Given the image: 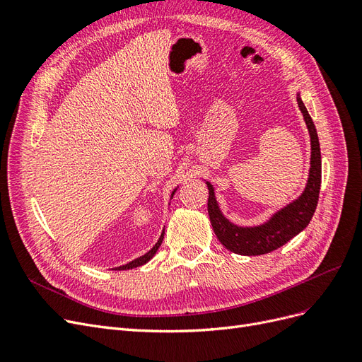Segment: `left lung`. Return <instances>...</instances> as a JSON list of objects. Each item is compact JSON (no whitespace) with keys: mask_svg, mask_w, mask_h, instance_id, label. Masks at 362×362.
I'll return each instance as SVG.
<instances>
[{"mask_svg":"<svg viewBox=\"0 0 362 362\" xmlns=\"http://www.w3.org/2000/svg\"><path fill=\"white\" fill-rule=\"evenodd\" d=\"M296 100H298L299 110L303 115L311 141L308 181H306L305 189L298 199L291 201L276 213H273L264 223L255 226H240L225 217L216 199L214 187L205 181L208 187V216H210L214 234L217 235L218 242L234 254L247 257L269 254V252L284 246L293 237L303 231L314 216L322 184L320 144L315 125L308 110H306L300 93H298Z\"/></svg>","mask_w":362,"mask_h":362,"instance_id":"obj_1","label":"left lung"}]
</instances>
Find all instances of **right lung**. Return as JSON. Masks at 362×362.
<instances>
[{
  "mask_svg": "<svg viewBox=\"0 0 362 362\" xmlns=\"http://www.w3.org/2000/svg\"><path fill=\"white\" fill-rule=\"evenodd\" d=\"M178 189V187H177ZM177 189H175L173 192H172V194H170V199L173 198V194H175V192H177ZM163 238H164V229H163V233H161V235H160V238H158V242L152 246L145 255H141V257H139V258H136V259H133V261H129V262H127V264H124V266H119V267H116V270H129V269H134V267H140V266H144V264H146V262L156 255V252L158 250V247L161 246V242H163Z\"/></svg>",
  "mask_w": 362,
  "mask_h": 362,
  "instance_id": "add662e5",
  "label": "right lung"
}]
</instances>
